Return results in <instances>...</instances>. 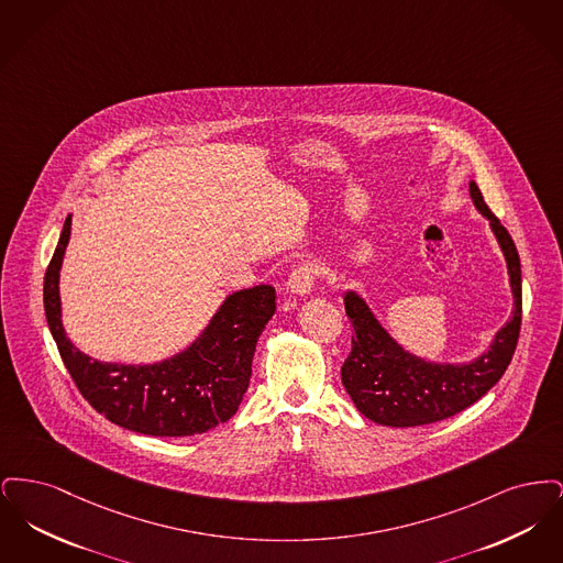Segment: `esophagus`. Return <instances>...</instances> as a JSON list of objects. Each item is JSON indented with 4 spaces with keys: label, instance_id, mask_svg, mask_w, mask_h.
I'll return each mask as SVG.
<instances>
[{
    "label": "esophagus",
    "instance_id": "obj_1",
    "mask_svg": "<svg viewBox=\"0 0 563 563\" xmlns=\"http://www.w3.org/2000/svg\"><path fill=\"white\" fill-rule=\"evenodd\" d=\"M321 269L314 262H303L291 272L287 289L291 295H308L314 287V280L319 278Z\"/></svg>",
    "mask_w": 563,
    "mask_h": 563
}]
</instances>
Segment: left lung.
<instances>
[{
    "label": "left lung",
    "instance_id": "obj_1",
    "mask_svg": "<svg viewBox=\"0 0 563 563\" xmlns=\"http://www.w3.org/2000/svg\"><path fill=\"white\" fill-rule=\"evenodd\" d=\"M475 207L489 219L492 232L505 253L515 308L510 321L496 333L489 350L466 365L427 363L405 350L375 321L367 303L349 291L344 295L352 322V350L342 365V382L356 409L384 427H422L479 401L503 377L517 349L521 329V264L515 242L498 217L471 181Z\"/></svg>",
    "mask_w": 563,
    "mask_h": 563
}]
</instances>
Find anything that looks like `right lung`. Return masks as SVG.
Returning a JSON list of instances; mask_svg holds the SVG:
<instances>
[{
	"label": "right lung",
	"instance_id": "1",
	"mask_svg": "<svg viewBox=\"0 0 563 563\" xmlns=\"http://www.w3.org/2000/svg\"><path fill=\"white\" fill-rule=\"evenodd\" d=\"M69 234L71 214L44 276V310L81 397L109 422L152 437H189L228 422L249 388L257 340L276 312L274 287L230 295L202 335L173 358L154 365L101 363L76 349L60 322L58 272Z\"/></svg>",
	"mask_w": 563,
	"mask_h": 563
}]
</instances>
